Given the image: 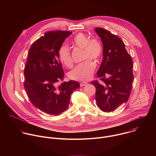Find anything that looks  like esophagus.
I'll return each instance as SVG.
<instances>
[{"mask_svg": "<svg viewBox=\"0 0 156 156\" xmlns=\"http://www.w3.org/2000/svg\"><path fill=\"white\" fill-rule=\"evenodd\" d=\"M87 82H81L80 83V86H84L85 85H87Z\"/></svg>", "mask_w": 156, "mask_h": 156, "instance_id": "obj_1", "label": "esophagus"}]
</instances>
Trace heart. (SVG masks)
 Listing matches in <instances>:
<instances>
[{"label":"heart","mask_w":156,"mask_h":156,"mask_svg":"<svg viewBox=\"0 0 156 156\" xmlns=\"http://www.w3.org/2000/svg\"><path fill=\"white\" fill-rule=\"evenodd\" d=\"M72 44L75 47L83 49L84 62L77 65L68 73L70 80L75 81H87L90 80L96 69L95 63L91 60L98 61L102 55L101 42L96 38L90 39L86 34L80 33L72 39ZM58 57L61 63L68 68L73 66L70 51L67 45L62 44L58 51Z\"/></svg>","instance_id":"heart-1"}]
</instances>
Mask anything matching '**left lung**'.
<instances>
[{"mask_svg":"<svg viewBox=\"0 0 156 156\" xmlns=\"http://www.w3.org/2000/svg\"><path fill=\"white\" fill-rule=\"evenodd\" d=\"M95 31L103 44V59L97 72L101 82L91 83L96 87L98 106L103 112H113L129 98L134 79L133 60L119 36L102 28Z\"/></svg>","mask_w":156,"mask_h":156,"instance_id":"1","label":"left lung"}]
</instances>
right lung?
Segmentation results:
<instances>
[{
    "instance_id": "obj_1",
    "label": "right lung",
    "mask_w": 156,
    "mask_h": 156,
    "mask_svg": "<svg viewBox=\"0 0 156 156\" xmlns=\"http://www.w3.org/2000/svg\"><path fill=\"white\" fill-rule=\"evenodd\" d=\"M70 31H48L34 42L30 49L24 75V87L32 104L51 115H58L69 108L71 94L80 87L75 81L58 83L64 72L58 51Z\"/></svg>"
}]
</instances>
